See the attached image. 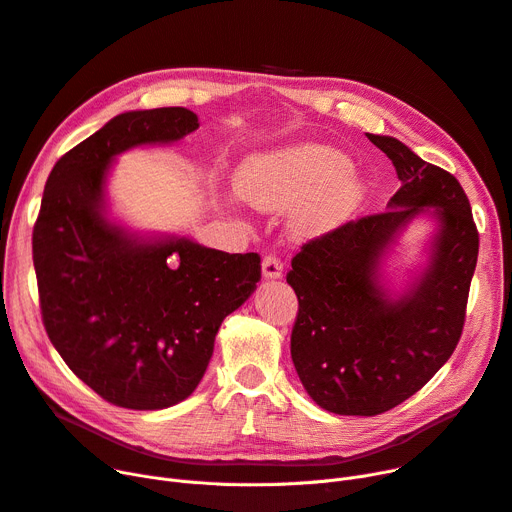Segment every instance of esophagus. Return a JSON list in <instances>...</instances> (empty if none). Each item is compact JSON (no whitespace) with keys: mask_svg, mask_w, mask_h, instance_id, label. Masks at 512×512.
Returning a JSON list of instances; mask_svg holds the SVG:
<instances>
[{"mask_svg":"<svg viewBox=\"0 0 512 512\" xmlns=\"http://www.w3.org/2000/svg\"><path fill=\"white\" fill-rule=\"evenodd\" d=\"M261 267H263V278H267V280L280 278V276H282V270H284V265H282L280 257H278V255H274V253H270V255H265V257H263Z\"/></svg>","mask_w":512,"mask_h":512,"instance_id":"34e87169","label":"esophagus"}]
</instances>
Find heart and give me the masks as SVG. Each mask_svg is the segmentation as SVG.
Here are the masks:
<instances>
[{
	"label": "heart",
	"mask_w": 512,
	"mask_h": 512,
	"mask_svg": "<svg viewBox=\"0 0 512 512\" xmlns=\"http://www.w3.org/2000/svg\"><path fill=\"white\" fill-rule=\"evenodd\" d=\"M238 193L259 209H290L301 232H319L346 220L363 201L365 186L351 174V161L328 145H299L257 157L240 170Z\"/></svg>",
	"instance_id": "1"
}]
</instances>
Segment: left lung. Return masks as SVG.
<instances>
[{"mask_svg": "<svg viewBox=\"0 0 512 512\" xmlns=\"http://www.w3.org/2000/svg\"><path fill=\"white\" fill-rule=\"evenodd\" d=\"M367 134L396 168L400 188L382 213L307 240L286 282L299 313L290 355L307 394L336 415L373 417L421 390L461 340L479 232L461 182L392 137ZM434 206L443 228L433 265L405 298L388 302L374 280L393 232Z\"/></svg>", "mask_w": 512, "mask_h": 512, "instance_id": "1", "label": "left lung"}]
</instances>
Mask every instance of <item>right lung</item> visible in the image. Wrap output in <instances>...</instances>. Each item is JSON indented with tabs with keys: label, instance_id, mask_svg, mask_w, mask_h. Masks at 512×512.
Wrapping results in <instances>:
<instances>
[{
	"label": "right lung",
	"instance_id": "1",
	"mask_svg": "<svg viewBox=\"0 0 512 512\" xmlns=\"http://www.w3.org/2000/svg\"><path fill=\"white\" fill-rule=\"evenodd\" d=\"M197 128L186 107L120 114L64 153L45 182L33 228L43 326L76 378L116 407L153 411L191 396L224 317L261 280L257 253L139 242L103 218L116 153Z\"/></svg>",
	"mask_w": 512,
	"mask_h": 512
}]
</instances>
